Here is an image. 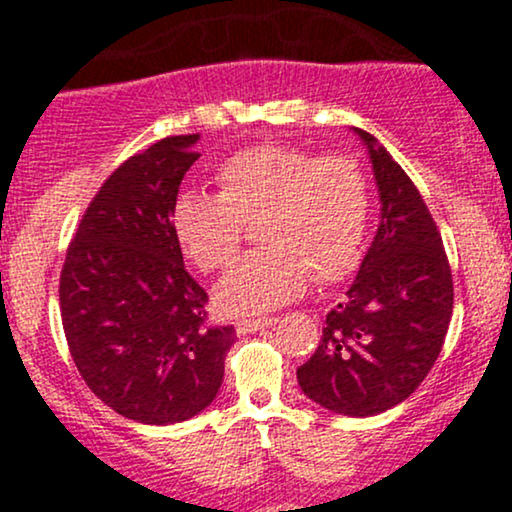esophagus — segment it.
I'll return each mask as SVG.
<instances>
[{
    "instance_id": "34e87169",
    "label": "esophagus",
    "mask_w": 512,
    "mask_h": 512,
    "mask_svg": "<svg viewBox=\"0 0 512 512\" xmlns=\"http://www.w3.org/2000/svg\"><path fill=\"white\" fill-rule=\"evenodd\" d=\"M272 325H276V317H252V320H238L236 330L238 334H252V332L267 330V327Z\"/></svg>"
}]
</instances>
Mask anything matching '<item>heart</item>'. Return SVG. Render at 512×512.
I'll return each instance as SVG.
<instances>
[{"label": "heart", "instance_id": "heart-1", "mask_svg": "<svg viewBox=\"0 0 512 512\" xmlns=\"http://www.w3.org/2000/svg\"><path fill=\"white\" fill-rule=\"evenodd\" d=\"M216 185L219 195L180 192L170 231L197 269L219 272L236 257L243 223L260 216L255 238L264 248L219 281L221 313H269L301 296L310 272L337 281L361 260L370 187L356 158L264 142L228 156L216 168Z\"/></svg>", "mask_w": 512, "mask_h": 512}]
</instances>
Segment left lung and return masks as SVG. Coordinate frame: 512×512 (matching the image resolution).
<instances>
[{
    "mask_svg": "<svg viewBox=\"0 0 512 512\" xmlns=\"http://www.w3.org/2000/svg\"><path fill=\"white\" fill-rule=\"evenodd\" d=\"M368 149L380 223L346 301L327 313L322 339L296 370L305 397L342 416H375L416 390L443 349L452 274L419 190L373 134Z\"/></svg>",
    "mask_w": 512,
    "mask_h": 512,
    "instance_id": "1",
    "label": "left lung"
}]
</instances>
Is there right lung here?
<instances>
[{
	"label": "right lung",
	"mask_w": 512,
	"mask_h": 512,
	"mask_svg": "<svg viewBox=\"0 0 512 512\" xmlns=\"http://www.w3.org/2000/svg\"><path fill=\"white\" fill-rule=\"evenodd\" d=\"M180 134L127 158L88 204L60 274V310L81 378L125 419L168 426L219 395L233 327L207 325V291L170 231L199 154Z\"/></svg>",
	"instance_id": "add662e5"
}]
</instances>
